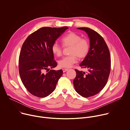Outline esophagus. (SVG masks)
Here are the masks:
<instances>
[{
    "instance_id": "1",
    "label": "esophagus",
    "mask_w": 130,
    "mask_h": 130,
    "mask_svg": "<svg viewBox=\"0 0 130 130\" xmlns=\"http://www.w3.org/2000/svg\"><path fill=\"white\" fill-rule=\"evenodd\" d=\"M62 70H63V72H65L67 71L68 70V69H67V68H63V69H62Z\"/></svg>"
}]
</instances>
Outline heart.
<instances>
[{
    "instance_id": "obj_1",
    "label": "heart",
    "mask_w": 130,
    "mask_h": 130,
    "mask_svg": "<svg viewBox=\"0 0 130 130\" xmlns=\"http://www.w3.org/2000/svg\"><path fill=\"white\" fill-rule=\"evenodd\" d=\"M61 42L64 47L71 46L69 56L65 57L59 61V66L63 68H70L77 62L78 57L80 58H85L89 50V43L85 39L74 32H69L63 36ZM52 53L57 57L62 54V48L57 44L52 46Z\"/></svg>"
}]
</instances>
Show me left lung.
<instances>
[{"mask_svg":"<svg viewBox=\"0 0 130 130\" xmlns=\"http://www.w3.org/2000/svg\"><path fill=\"white\" fill-rule=\"evenodd\" d=\"M77 29L87 34L90 47L87 55L80 64L88 71L86 73L75 69L77 75L73 83L78 93L87 98L97 94L105 86L110 71V53L105 41L98 33L86 27Z\"/></svg>","mask_w":130,"mask_h":130,"instance_id":"obj_1","label":"left lung"}]
</instances>
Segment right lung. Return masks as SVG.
<instances>
[{
    "label": "right lung",
    "instance_id": "right-lung-1",
    "mask_svg": "<svg viewBox=\"0 0 130 130\" xmlns=\"http://www.w3.org/2000/svg\"><path fill=\"white\" fill-rule=\"evenodd\" d=\"M67 29L42 27L31 34L23 44L19 57L20 75L24 85L33 96H49L63 75L62 69L49 70L57 66L52 46ZM45 70L48 72L45 73Z\"/></svg>",
    "mask_w": 130,
    "mask_h": 130
}]
</instances>
